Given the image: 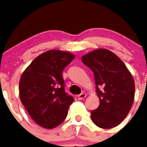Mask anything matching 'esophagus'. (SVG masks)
Returning <instances> with one entry per match:
<instances>
[{
  "instance_id": "34e87169",
  "label": "esophagus",
  "mask_w": 147,
  "mask_h": 147,
  "mask_svg": "<svg viewBox=\"0 0 147 147\" xmlns=\"http://www.w3.org/2000/svg\"><path fill=\"white\" fill-rule=\"evenodd\" d=\"M78 97L80 100H83V99L85 98L86 94H84V93H81L80 94H79V95L78 96Z\"/></svg>"
}]
</instances>
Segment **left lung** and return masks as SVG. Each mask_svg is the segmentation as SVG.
<instances>
[{"mask_svg":"<svg viewBox=\"0 0 147 147\" xmlns=\"http://www.w3.org/2000/svg\"><path fill=\"white\" fill-rule=\"evenodd\" d=\"M94 75L100 105L91 112V119L102 129H111L127 117L134 102L135 85L124 63L106 49H98L82 57Z\"/></svg>","mask_w":147,"mask_h":147,"instance_id":"obj_1","label":"left lung"}]
</instances>
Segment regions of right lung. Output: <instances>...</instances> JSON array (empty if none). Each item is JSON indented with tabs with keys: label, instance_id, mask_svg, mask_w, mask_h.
<instances>
[{
	"label": "right lung",
	"instance_id": "obj_1",
	"mask_svg": "<svg viewBox=\"0 0 147 147\" xmlns=\"http://www.w3.org/2000/svg\"><path fill=\"white\" fill-rule=\"evenodd\" d=\"M74 55L52 50L37 57L22 74L19 83L20 101L38 124L53 129L65 119L72 96L65 91L63 71Z\"/></svg>",
	"mask_w": 147,
	"mask_h": 147
}]
</instances>
